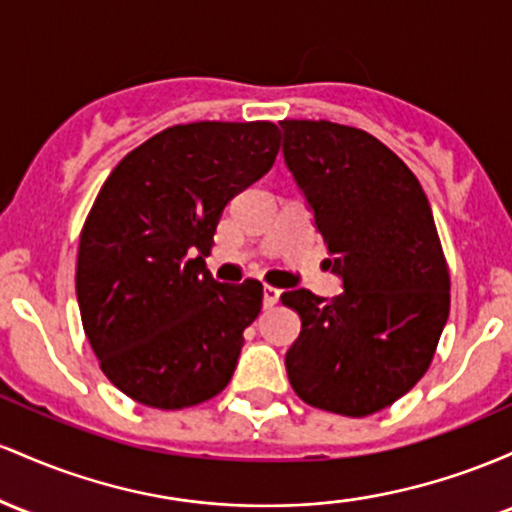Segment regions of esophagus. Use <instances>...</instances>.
<instances>
[{
	"label": "esophagus",
	"instance_id": "34e87169",
	"mask_svg": "<svg viewBox=\"0 0 512 512\" xmlns=\"http://www.w3.org/2000/svg\"><path fill=\"white\" fill-rule=\"evenodd\" d=\"M280 292H283V290H278V287H273V285L263 287V304H266V307H273V304H278Z\"/></svg>",
	"mask_w": 512,
	"mask_h": 512
}]
</instances>
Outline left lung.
Returning a JSON list of instances; mask_svg holds the SVG:
<instances>
[{"label":"left lung","instance_id":"8db88e82","mask_svg":"<svg viewBox=\"0 0 512 512\" xmlns=\"http://www.w3.org/2000/svg\"><path fill=\"white\" fill-rule=\"evenodd\" d=\"M285 164L314 210L343 292L280 295L302 319L285 355L304 404L363 418L426 375L450 314V271L413 171L370 132L283 120Z\"/></svg>","mask_w":512,"mask_h":512}]
</instances>
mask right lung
<instances>
[{
  "label": "right lung",
  "mask_w": 512,
  "mask_h": 512,
  "mask_svg": "<svg viewBox=\"0 0 512 512\" xmlns=\"http://www.w3.org/2000/svg\"><path fill=\"white\" fill-rule=\"evenodd\" d=\"M278 125L200 123L157 132L120 159L79 234L77 302L103 375L137 404L176 411L227 387L263 285L205 268L222 210L268 174Z\"/></svg>",
  "instance_id": "add662e5"
}]
</instances>
